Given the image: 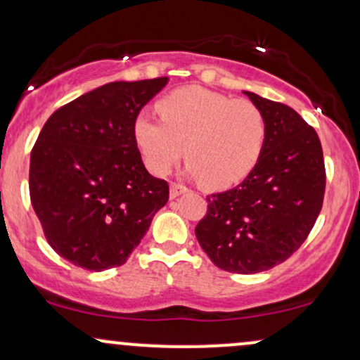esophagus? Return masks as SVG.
I'll return each instance as SVG.
<instances>
[{"mask_svg":"<svg viewBox=\"0 0 360 360\" xmlns=\"http://www.w3.org/2000/svg\"><path fill=\"white\" fill-rule=\"evenodd\" d=\"M184 193H188V188L183 186V184H177V183H172L171 188H169V195H171V198H177V196L184 195Z\"/></svg>","mask_w":360,"mask_h":360,"instance_id":"obj_1","label":"esophagus"}]
</instances>
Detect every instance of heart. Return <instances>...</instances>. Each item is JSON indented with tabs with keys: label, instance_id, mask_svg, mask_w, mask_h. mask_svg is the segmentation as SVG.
<instances>
[{
	"label": "heart",
	"instance_id": "heart-1",
	"mask_svg": "<svg viewBox=\"0 0 360 360\" xmlns=\"http://www.w3.org/2000/svg\"><path fill=\"white\" fill-rule=\"evenodd\" d=\"M162 121L138 114L135 143L145 165L167 174L184 153L188 172L208 189L240 183L262 157L266 120L258 105L200 86H184L157 104Z\"/></svg>",
	"mask_w": 360,
	"mask_h": 360
}]
</instances>
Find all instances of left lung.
Masks as SVG:
<instances>
[{
  "mask_svg": "<svg viewBox=\"0 0 360 360\" xmlns=\"http://www.w3.org/2000/svg\"><path fill=\"white\" fill-rule=\"evenodd\" d=\"M266 120L258 164L236 188L208 196L196 239L232 274H259L301 248L323 207L325 162L316 131L294 109L244 90Z\"/></svg>",
  "mask_w": 360,
  "mask_h": 360,
  "instance_id": "8db88e82",
  "label": "left lung"
}]
</instances>
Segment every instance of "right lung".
<instances>
[{
	"mask_svg": "<svg viewBox=\"0 0 360 360\" xmlns=\"http://www.w3.org/2000/svg\"><path fill=\"white\" fill-rule=\"evenodd\" d=\"M169 78L110 82L59 108L30 153V201L54 251L75 266H120L167 203L133 136L141 108Z\"/></svg>",
	"mask_w": 360,
	"mask_h": 360,
	"instance_id": "right-lung-1",
	"label": "right lung"
}]
</instances>
